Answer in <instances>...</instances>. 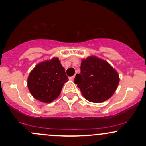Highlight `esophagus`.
<instances>
[{
    "label": "esophagus",
    "instance_id": "esophagus-1",
    "mask_svg": "<svg viewBox=\"0 0 146 146\" xmlns=\"http://www.w3.org/2000/svg\"><path fill=\"white\" fill-rule=\"evenodd\" d=\"M74 78H75V76H71V77L69 78V80H74Z\"/></svg>",
    "mask_w": 146,
    "mask_h": 146
}]
</instances>
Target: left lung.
Wrapping results in <instances>:
<instances>
[{
	"mask_svg": "<svg viewBox=\"0 0 146 146\" xmlns=\"http://www.w3.org/2000/svg\"><path fill=\"white\" fill-rule=\"evenodd\" d=\"M74 82L87 100L100 103L115 92L119 77L108 62L92 56L82 59L80 73L76 75Z\"/></svg>",
	"mask_w": 146,
	"mask_h": 146,
	"instance_id": "left-lung-1",
	"label": "left lung"
}]
</instances>
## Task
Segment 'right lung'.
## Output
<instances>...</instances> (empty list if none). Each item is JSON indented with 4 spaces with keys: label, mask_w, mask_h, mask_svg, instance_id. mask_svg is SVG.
<instances>
[{
    "label": "right lung",
    "mask_w": 146,
    "mask_h": 146,
    "mask_svg": "<svg viewBox=\"0 0 146 146\" xmlns=\"http://www.w3.org/2000/svg\"><path fill=\"white\" fill-rule=\"evenodd\" d=\"M68 80L59 59L54 57L34 68L28 76L27 86L35 99L50 103L59 96L64 83Z\"/></svg>",
    "instance_id": "1"
}]
</instances>
